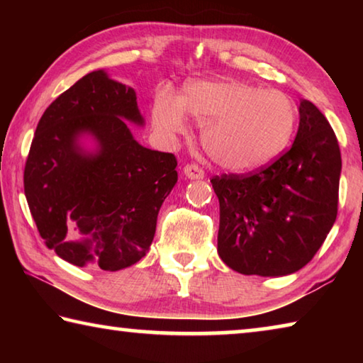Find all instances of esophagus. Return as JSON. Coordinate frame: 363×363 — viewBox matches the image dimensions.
I'll return each instance as SVG.
<instances>
[{"label": "esophagus", "instance_id": "1", "mask_svg": "<svg viewBox=\"0 0 363 363\" xmlns=\"http://www.w3.org/2000/svg\"><path fill=\"white\" fill-rule=\"evenodd\" d=\"M184 174H186L187 179H201V177L205 176V171L201 169L200 167H196V164H186L184 167Z\"/></svg>", "mask_w": 363, "mask_h": 363}]
</instances>
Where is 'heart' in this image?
Here are the masks:
<instances>
[{
	"label": "heart",
	"mask_w": 363,
	"mask_h": 363,
	"mask_svg": "<svg viewBox=\"0 0 363 363\" xmlns=\"http://www.w3.org/2000/svg\"><path fill=\"white\" fill-rule=\"evenodd\" d=\"M187 115L201 123L208 155L230 173H251L272 163L290 144L296 125L290 96L242 79L192 82L177 99L160 91L152 102V125L167 139L187 131Z\"/></svg>",
	"instance_id": "heart-1"
}]
</instances>
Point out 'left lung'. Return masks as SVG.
Returning <instances> with one entry per match:
<instances>
[{"instance_id":"left-lung-1","label":"left lung","mask_w":363,"mask_h":363,"mask_svg":"<svg viewBox=\"0 0 363 363\" xmlns=\"http://www.w3.org/2000/svg\"><path fill=\"white\" fill-rule=\"evenodd\" d=\"M291 149L251 176L211 179L219 200L218 253L243 275L281 277L304 267L337 213L341 152L328 120L299 102Z\"/></svg>"}]
</instances>
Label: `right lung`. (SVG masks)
<instances>
[{"mask_svg": "<svg viewBox=\"0 0 363 363\" xmlns=\"http://www.w3.org/2000/svg\"><path fill=\"white\" fill-rule=\"evenodd\" d=\"M128 121L144 126L136 91L96 70L36 126L23 173L27 203L46 247L73 266L115 272L143 259L177 182L173 153L140 145Z\"/></svg>", "mask_w": 363, "mask_h": 363, "instance_id": "obj_1", "label": "right lung"}]
</instances>
